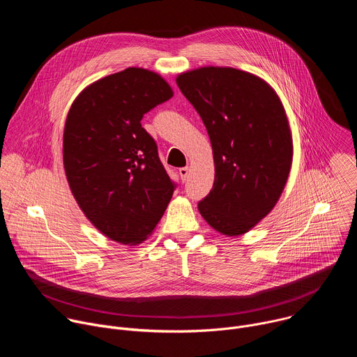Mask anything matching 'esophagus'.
Segmentation results:
<instances>
[{"label":"esophagus","instance_id":"34e87169","mask_svg":"<svg viewBox=\"0 0 357 357\" xmlns=\"http://www.w3.org/2000/svg\"><path fill=\"white\" fill-rule=\"evenodd\" d=\"M188 175H189V168H188V167H185V168H179V176H181L182 182H186Z\"/></svg>","mask_w":357,"mask_h":357}]
</instances>
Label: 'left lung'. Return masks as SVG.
<instances>
[{
  "mask_svg": "<svg viewBox=\"0 0 357 357\" xmlns=\"http://www.w3.org/2000/svg\"><path fill=\"white\" fill-rule=\"evenodd\" d=\"M176 84L213 149V188L197 209L222 234H243L271 212L289 175L292 138L284 107L263 79L233 68L190 70Z\"/></svg>",
  "mask_w": 357,
  "mask_h": 357,
  "instance_id": "1",
  "label": "left lung"
}]
</instances>
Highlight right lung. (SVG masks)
Listing matches in <instances>:
<instances>
[{"mask_svg": "<svg viewBox=\"0 0 357 357\" xmlns=\"http://www.w3.org/2000/svg\"><path fill=\"white\" fill-rule=\"evenodd\" d=\"M172 96L160 75L128 68L87 86L69 110L63 165L70 190L93 226L114 241H144L176 188L141 126Z\"/></svg>", "mask_w": 357, "mask_h": 357, "instance_id": "obj_1", "label": "right lung"}]
</instances>
